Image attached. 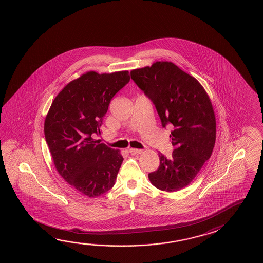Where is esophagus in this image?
I'll use <instances>...</instances> for the list:
<instances>
[{
	"mask_svg": "<svg viewBox=\"0 0 263 263\" xmlns=\"http://www.w3.org/2000/svg\"><path fill=\"white\" fill-rule=\"evenodd\" d=\"M143 151L140 150V149H133V148H130L129 149V153L131 154V155H133V156H135V155H139V154H141Z\"/></svg>",
	"mask_w": 263,
	"mask_h": 263,
	"instance_id": "obj_1",
	"label": "esophagus"
}]
</instances>
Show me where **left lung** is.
Listing matches in <instances>:
<instances>
[{"label": "left lung", "mask_w": 263, "mask_h": 263, "mask_svg": "<svg viewBox=\"0 0 263 263\" xmlns=\"http://www.w3.org/2000/svg\"><path fill=\"white\" fill-rule=\"evenodd\" d=\"M130 74L156 105L162 125L174 127L172 156L158 154L160 165L149 180L162 191H179L193 181L214 150L216 121L211 99L203 86L172 62H156Z\"/></svg>", "instance_id": "obj_1"}]
</instances>
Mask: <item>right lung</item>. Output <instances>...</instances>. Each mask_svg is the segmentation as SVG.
<instances>
[{
	"mask_svg": "<svg viewBox=\"0 0 263 263\" xmlns=\"http://www.w3.org/2000/svg\"><path fill=\"white\" fill-rule=\"evenodd\" d=\"M127 70L88 71L70 81L54 98L44 131L54 166L79 193L97 198L113 187L123 157L92 139L112 97L128 83Z\"/></svg>",
	"mask_w": 263,
	"mask_h": 263,
	"instance_id": "right-lung-1",
	"label": "right lung"
}]
</instances>
